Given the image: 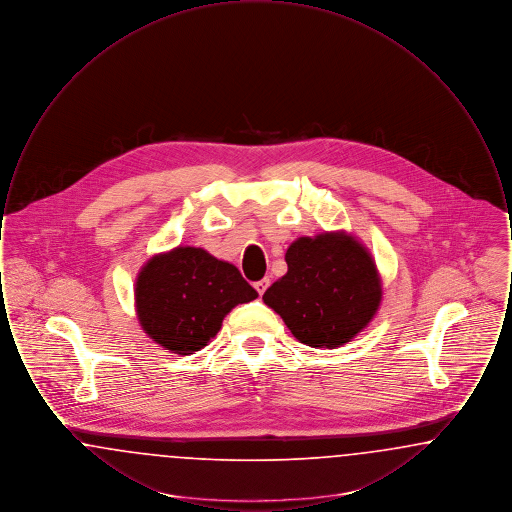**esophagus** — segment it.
<instances>
[{"label":"esophagus","mask_w":512,"mask_h":512,"mask_svg":"<svg viewBox=\"0 0 512 512\" xmlns=\"http://www.w3.org/2000/svg\"><path fill=\"white\" fill-rule=\"evenodd\" d=\"M268 286H270V280H268V278H263V280L255 282V290L259 292V295H263V293L267 292Z\"/></svg>","instance_id":"obj_1"}]
</instances>
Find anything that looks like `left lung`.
<instances>
[{
  "mask_svg": "<svg viewBox=\"0 0 512 512\" xmlns=\"http://www.w3.org/2000/svg\"><path fill=\"white\" fill-rule=\"evenodd\" d=\"M288 272L263 301L295 340L336 349L363 332L382 303V276L357 236L338 230L301 236L286 251Z\"/></svg>",
  "mask_w": 512,
  "mask_h": 512,
  "instance_id": "1",
  "label": "left lung"
}]
</instances>
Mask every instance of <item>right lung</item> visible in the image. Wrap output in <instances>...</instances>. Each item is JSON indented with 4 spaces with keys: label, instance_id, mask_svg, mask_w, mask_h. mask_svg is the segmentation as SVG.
Returning a JSON list of instances; mask_svg holds the SVG:
<instances>
[{
    "label": "right lung",
    "instance_id": "obj_1",
    "mask_svg": "<svg viewBox=\"0 0 512 512\" xmlns=\"http://www.w3.org/2000/svg\"><path fill=\"white\" fill-rule=\"evenodd\" d=\"M257 295L232 263L192 245L153 255L134 284L142 330L176 355L203 349L217 336L224 317Z\"/></svg>",
    "mask_w": 512,
    "mask_h": 512
}]
</instances>
